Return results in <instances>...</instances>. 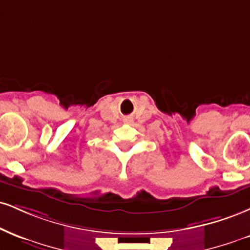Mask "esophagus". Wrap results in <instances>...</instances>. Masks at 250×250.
<instances>
[{"mask_svg": "<svg viewBox=\"0 0 250 250\" xmlns=\"http://www.w3.org/2000/svg\"><path fill=\"white\" fill-rule=\"evenodd\" d=\"M125 122H131V119H125Z\"/></svg>", "mask_w": 250, "mask_h": 250, "instance_id": "34e87169", "label": "esophagus"}]
</instances>
